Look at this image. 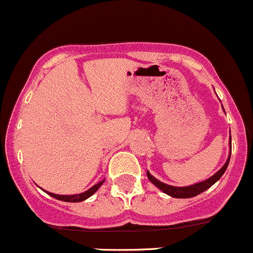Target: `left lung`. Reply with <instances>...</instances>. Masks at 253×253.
<instances>
[{
    "label": "left lung",
    "instance_id": "left-lung-1",
    "mask_svg": "<svg viewBox=\"0 0 253 253\" xmlns=\"http://www.w3.org/2000/svg\"><path fill=\"white\" fill-rule=\"evenodd\" d=\"M230 147H231V136H230ZM230 155H231V152L229 153V158H228V160H226L225 164L223 165V168H221L219 171H216L215 174L211 176V177L207 178V180L202 181V182L195 183V185L186 186V187H176V186L167 185V183L162 182V181H159L158 178H155L153 175H150L148 171H147V176H148V178H149L150 182L154 183V185L157 186L159 190H162L163 192L167 193V195L171 196V197H174V198H191V197H195V196L200 195V193L205 192L206 190H208L209 187H211V186H213L214 183H215L216 181H218L219 178L223 176L224 172H225L226 168H228L229 162H230Z\"/></svg>",
    "mask_w": 253,
    "mask_h": 253
}]
</instances>
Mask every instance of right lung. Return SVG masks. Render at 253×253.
<instances>
[{"label":"right lung","instance_id":"add662e5","mask_svg":"<svg viewBox=\"0 0 253 253\" xmlns=\"http://www.w3.org/2000/svg\"><path fill=\"white\" fill-rule=\"evenodd\" d=\"M104 181H100V182H98L96 185H94L93 187L89 188L88 191H85V192L83 193H79V195H70V196H66V195H55V193H51V192H47V191H45V192L47 193V195H50L51 197L56 198V200H60V201H63V202H82V201L86 200V198H89L90 196H93L94 193L96 192V191L99 190V187H100L101 185L104 183Z\"/></svg>","mask_w":253,"mask_h":253}]
</instances>
